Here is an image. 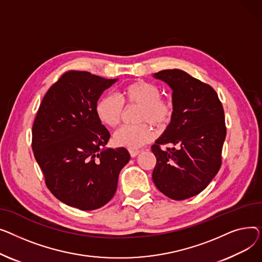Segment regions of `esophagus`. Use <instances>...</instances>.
<instances>
[{
	"label": "esophagus",
	"mask_w": 262,
	"mask_h": 262,
	"mask_svg": "<svg viewBox=\"0 0 262 262\" xmlns=\"http://www.w3.org/2000/svg\"><path fill=\"white\" fill-rule=\"evenodd\" d=\"M140 152H141L140 150H136V149H129V153H130V156H131L132 158H135V157H136Z\"/></svg>",
	"instance_id": "34e87169"
}]
</instances>
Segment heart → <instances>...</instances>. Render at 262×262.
<instances>
[{
	"mask_svg": "<svg viewBox=\"0 0 262 262\" xmlns=\"http://www.w3.org/2000/svg\"><path fill=\"white\" fill-rule=\"evenodd\" d=\"M125 104L140 105L137 120L142 124L126 125L114 133V143L129 149L140 148L155 138L153 127L164 130L173 117L174 103L171 98L161 96V90L144 80L128 83L121 90L120 98L115 94H104L96 102L95 112L102 124L116 127L124 115Z\"/></svg>",
	"mask_w": 262,
	"mask_h": 262,
	"instance_id": "heart-1",
	"label": "heart"
}]
</instances>
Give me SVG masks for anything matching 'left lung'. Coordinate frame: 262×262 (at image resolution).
<instances>
[{"label": "left lung", "instance_id": "1", "mask_svg": "<svg viewBox=\"0 0 262 262\" xmlns=\"http://www.w3.org/2000/svg\"><path fill=\"white\" fill-rule=\"evenodd\" d=\"M155 77L171 86L174 113L151 147L157 158L152 179L161 192L181 201L203 191L219 171L224 110L213 88L186 72L164 70Z\"/></svg>", "mask_w": 262, "mask_h": 262}]
</instances>
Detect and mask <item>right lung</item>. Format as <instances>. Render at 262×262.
Wrapping results in <instances>:
<instances>
[{
  "instance_id": "right-lung-1",
  "label": "right lung",
  "mask_w": 262,
  "mask_h": 262,
  "mask_svg": "<svg viewBox=\"0 0 262 262\" xmlns=\"http://www.w3.org/2000/svg\"><path fill=\"white\" fill-rule=\"evenodd\" d=\"M116 79L67 71L44 95L33 125L32 148L45 185L61 202L80 210L105 205L130 160L126 148L102 149L110 132L95 105Z\"/></svg>"
}]
</instances>
